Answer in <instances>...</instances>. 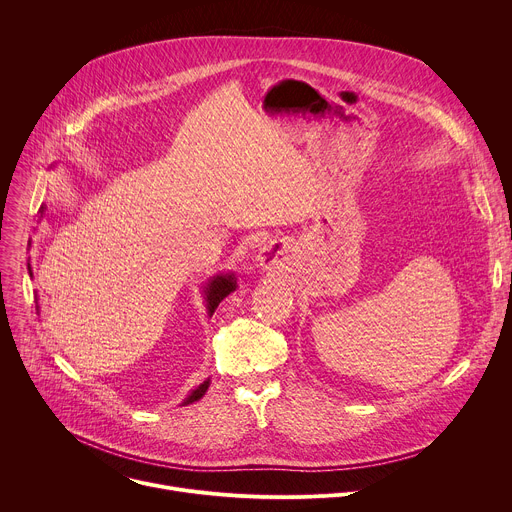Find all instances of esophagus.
Listing matches in <instances>:
<instances>
[{
  "label": "esophagus",
  "instance_id": "esophagus-1",
  "mask_svg": "<svg viewBox=\"0 0 512 512\" xmlns=\"http://www.w3.org/2000/svg\"><path fill=\"white\" fill-rule=\"evenodd\" d=\"M257 261H259V265H261L263 269L275 271V269H279L281 263H283V253H281V249H279L277 243H267V245L259 251Z\"/></svg>",
  "mask_w": 512,
  "mask_h": 512
}]
</instances>
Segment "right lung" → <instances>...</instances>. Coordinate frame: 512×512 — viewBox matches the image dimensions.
<instances>
[{
  "label": "right lung",
  "mask_w": 512,
  "mask_h": 512,
  "mask_svg": "<svg viewBox=\"0 0 512 512\" xmlns=\"http://www.w3.org/2000/svg\"><path fill=\"white\" fill-rule=\"evenodd\" d=\"M42 210H44V208H42ZM42 210H40V212H42ZM28 271H30V275H32L30 263H28ZM235 289H237L235 273H221V275H214V277L208 281V285L204 287V302H206L208 316H212V314H214V310L218 308V304H221V302L231 294V291H235ZM208 385H210V379H206L202 385H198L196 389H192V391L188 393V397L184 399V403H182V405H190V403H194V401L202 399V395L206 393Z\"/></svg>",
  "instance_id": "1"
}]
</instances>
